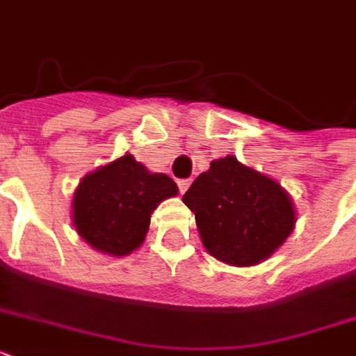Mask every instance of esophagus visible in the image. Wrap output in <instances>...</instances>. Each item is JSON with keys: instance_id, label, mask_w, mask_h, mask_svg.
Returning <instances> with one entry per match:
<instances>
[{"instance_id": "1", "label": "esophagus", "mask_w": 356, "mask_h": 356, "mask_svg": "<svg viewBox=\"0 0 356 356\" xmlns=\"http://www.w3.org/2000/svg\"><path fill=\"white\" fill-rule=\"evenodd\" d=\"M190 184H192V179H181V181H177L179 192H181V194H184V192L188 190Z\"/></svg>"}]
</instances>
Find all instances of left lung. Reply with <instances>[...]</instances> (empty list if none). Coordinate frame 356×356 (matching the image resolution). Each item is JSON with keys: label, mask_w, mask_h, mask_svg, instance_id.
Instances as JSON below:
<instances>
[{"label": "left lung", "mask_w": 356, "mask_h": 356, "mask_svg": "<svg viewBox=\"0 0 356 356\" xmlns=\"http://www.w3.org/2000/svg\"><path fill=\"white\" fill-rule=\"evenodd\" d=\"M183 201L195 214L207 251L231 266H254L270 259L296 225L286 190L233 155L212 161Z\"/></svg>", "instance_id": "obj_1"}]
</instances>
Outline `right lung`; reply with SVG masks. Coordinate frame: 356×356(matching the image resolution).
<instances>
[{
  "mask_svg": "<svg viewBox=\"0 0 356 356\" xmlns=\"http://www.w3.org/2000/svg\"><path fill=\"white\" fill-rule=\"evenodd\" d=\"M177 192L173 179L127 153L83 177L72 203L75 231L97 251L125 257L142 245L159 203Z\"/></svg>",
  "mask_w": 356,
  "mask_h": 356,
  "instance_id": "right-lung-1",
  "label": "right lung"
}]
</instances>
